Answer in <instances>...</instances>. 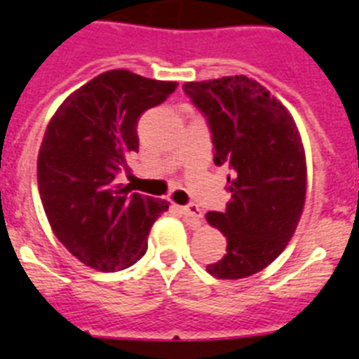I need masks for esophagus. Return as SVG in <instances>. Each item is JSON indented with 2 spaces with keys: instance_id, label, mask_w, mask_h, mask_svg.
Wrapping results in <instances>:
<instances>
[{
  "instance_id": "obj_1",
  "label": "esophagus",
  "mask_w": 359,
  "mask_h": 359,
  "mask_svg": "<svg viewBox=\"0 0 359 359\" xmlns=\"http://www.w3.org/2000/svg\"><path fill=\"white\" fill-rule=\"evenodd\" d=\"M182 212L185 214L187 217H191V219H196V222H200L201 217H203V210L198 207V205L191 203V205H185V207H182Z\"/></svg>"
}]
</instances>
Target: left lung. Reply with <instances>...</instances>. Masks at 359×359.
I'll use <instances>...</instances> for the list:
<instances>
[{
  "instance_id": "left-lung-1",
  "label": "left lung",
  "mask_w": 359,
  "mask_h": 359,
  "mask_svg": "<svg viewBox=\"0 0 359 359\" xmlns=\"http://www.w3.org/2000/svg\"><path fill=\"white\" fill-rule=\"evenodd\" d=\"M183 90L207 116L214 163L232 170L226 209L205 214L226 238V254L207 272L241 280L271 265L298 226L307 194L302 136L283 103L252 78L189 81Z\"/></svg>"
}]
</instances>
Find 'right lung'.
Masks as SVG:
<instances>
[{
  "mask_svg": "<svg viewBox=\"0 0 359 359\" xmlns=\"http://www.w3.org/2000/svg\"><path fill=\"white\" fill-rule=\"evenodd\" d=\"M176 81L107 70L67 97L48 121L38 154V189L52 232L72 256L101 272L142 258L165 200L116 183L137 152V119L163 103Z\"/></svg>",
  "mask_w": 359,
  "mask_h": 359,
  "instance_id": "obj_1",
  "label": "right lung"
}]
</instances>
